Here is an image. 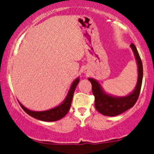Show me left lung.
I'll list each match as a JSON object with an SVG mask.
<instances>
[{
    "label": "left lung",
    "mask_w": 154,
    "mask_h": 154,
    "mask_svg": "<svg viewBox=\"0 0 154 154\" xmlns=\"http://www.w3.org/2000/svg\"><path fill=\"white\" fill-rule=\"evenodd\" d=\"M132 48L136 57L138 66V80L133 92L125 97H115L106 94L100 83L93 78H88L92 86V93L94 96V106L96 109L103 116H116L125 112L135 105L139 98L143 78V67L139 54L136 46L131 43Z\"/></svg>",
    "instance_id": "8db88e82"
}]
</instances>
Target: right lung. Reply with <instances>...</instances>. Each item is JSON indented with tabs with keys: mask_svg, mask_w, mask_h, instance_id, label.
<instances>
[{
	"mask_svg": "<svg viewBox=\"0 0 154 154\" xmlns=\"http://www.w3.org/2000/svg\"><path fill=\"white\" fill-rule=\"evenodd\" d=\"M80 81V78H77L71 84V88H70L68 93L66 96V99L64 101L59 105L58 106L54 107V108L51 109L49 110H45V111H32L24 107L19 102L20 105H21V108L24 109L25 112H27L29 116H32V117L35 118V119H38V120L43 121V122H55V121H58L60 119H63L65 116L68 113L69 111L70 107H71V101H72L73 95H74V90H75L76 87Z\"/></svg>",
	"mask_w": 154,
	"mask_h": 154,
	"instance_id": "add662e5",
	"label": "right lung"
}]
</instances>
